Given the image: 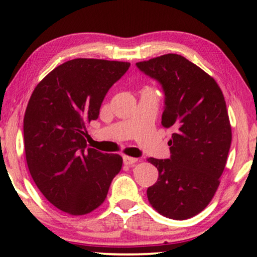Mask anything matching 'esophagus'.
I'll list each match as a JSON object with an SVG mask.
<instances>
[{"label": "esophagus", "instance_id": "obj_1", "mask_svg": "<svg viewBox=\"0 0 257 257\" xmlns=\"http://www.w3.org/2000/svg\"><path fill=\"white\" fill-rule=\"evenodd\" d=\"M122 160H124L125 165H133L138 161V159H136V158H132V157H124L122 158Z\"/></svg>", "mask_w": 257, "mask_h": 257}]
</instances>
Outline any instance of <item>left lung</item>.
I'll list each match as a JSON object with an SVG mask.
<instances>
[{"label":"left lung","instance_id":"left-lung-1","mask_svg":"<svg viewBox=\"0 0 257 257\" xmlns=\"http://www.w3.org/2000/svg\"><path fill=\"white\" fill-rule=\"evenodd\" d=\"M136 65L163 86L161 124L174 132L170 159H147L159 172L147 199L161 215L189 219L213 199L227 163L231 127L223 93L213 77L180 55Z\"/></svg>","mask_w":257,"mask_h":257}]
</instances>
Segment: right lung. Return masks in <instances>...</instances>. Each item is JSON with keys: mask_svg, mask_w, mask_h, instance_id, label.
<instances>
[{"mask_svg": "<svg viewBox=\"0 0 257 257\" xmlns=\"http://www.w3.org/2000/svg\"><path fill=\"white\" fill-rule=\"evenodd\" d=\"M128 68L127 62L71 59L48 73L28 103L23 132L31 178L49 202L70 215L98 208L121 170L119 154L90 149L85 137L107 91Z\"/></svg>", "mask_w": 257, "mask_h": 257, "instance_id": "obj_1", "label": "right lung"}]
</instances>
